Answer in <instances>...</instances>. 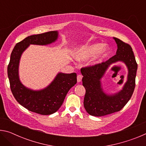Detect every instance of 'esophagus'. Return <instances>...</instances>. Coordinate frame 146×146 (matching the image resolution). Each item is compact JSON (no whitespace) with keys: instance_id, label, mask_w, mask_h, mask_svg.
Wrapping results in <instances>:
<instances>
[{"instance_id":"obj_1","label":"esophagus","mask_w":146,"mask_h":146,"mask_svg":"<svg viewBox=\"0 0 146 146\" xmlns=\"http://www.w3.org/2000/svg\"><path fill=\"white\" fill-rule=\"evenodd\" d=\"M82 76L81 75H77V81L78 82H81V80H82Z\"/></svg>"}]
</instances>
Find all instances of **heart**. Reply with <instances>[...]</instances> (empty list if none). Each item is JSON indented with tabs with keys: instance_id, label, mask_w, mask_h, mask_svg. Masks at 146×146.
Returning <instances> with one entry per match:
<instances>
[{
	"instance_id": "heart-1",
	"label": "heart",
	"mask_w": 146,
	"mask_h": 146,
	"mask_svg": "<svg viewBox=\"0 0 146 146\" xmlns=\"http://www.w3.org/2000/svg\"><path fill=\"white\" fill-rule=\"evenodd\" d=\"M102 48V45L100 44H93L86 45L82 47L78 51H76V55L79 60H86L91 56L95 55L96 54L98 55L102 52L103 49Z\"/></svg>"
}]
</instances>
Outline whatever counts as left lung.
I'll list each match as a JSON object with an SVG mask.
<instances>
[{"mask_svg": "<svg viewBox=\"0 0 146 146\" xmlns=\"http://www.w3.org/2000/svg\"><path fill=\"white\" fill-rule=\"evenodd\" d=\"M117 44L116 55L101 64L81 68L83 75L82 85L86 89L84 106L89 114L102 117L119 111L130 100L135 88V78L137 63L129 44L114 37ZM122 61L128 68V80L120 92L113 96H108L103 92L100 79L111 64Z\"/></svg>", "mask_w": 146, "mask_h": 146, "instance_id": "left-lung-1", "label": "left lung"}]
</instances>
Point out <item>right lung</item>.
<instances>
[{
    "label": "right lung",
    "instance_id": "obj_1",
    "mask_svg": "<svg viewBox=\"0 0 146 146\" xmlns=\"http://www.w3.org/2000/svg\"><path fill=\"white\" fill-rule=\"evenodd\" d=\"M57 37L58 32L52 31L25 38L14 47L8 66L11 91L16 100L30 111L43 115L57 111L69 90L76 84V74L60 73L46 88L40 91H33L26 88L19 80V60L22 53L29 44L46 45L55 42Z\"/></svg>",
    "mask_w": 146,
    "mask_h": 146
}]
</instances>
